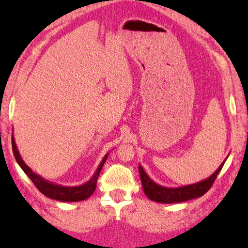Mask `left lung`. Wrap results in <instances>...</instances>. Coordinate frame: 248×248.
<instances>
[{
    "label": "left lung",
    "instance_id": "1",
    "mask_svg": "<svg viewBox=\"0 0 248 248\" xmlns=\"http://www.w3.org/2000/svg\"><path fill=\"white\" fill-rule=\"evenodd\" d=\"M224 162L225 160L221 163L218 170H217L210 177H208V179L202 182H198V183L182 186V187L176 188H168L155 184V182L151 181L150 177L146 174V172L144 171V169L141 168V166H140L138 170H140L142 188H144V192L147 197L151 199V201L157 202L175 203L201 197L203 194H206L208 190L210 189L212 184L215 183L217 176H218L219 172L221 171V169H222Z\"/></svg>",
    "mask_w": 248,
    "mask_h": 248
}]
</instances>
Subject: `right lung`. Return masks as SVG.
<instances>
[{"label":"right lung","mask_w":248,"mask_h":248,"mask_svg":"<svg viewBox=\"0 0 248 248\" xmlns=\"http://www.w3.org/2000/svg\"><path fill=\"white\" fill-rule=\"evenodd\" d=\"M12 147H13V154L15 155L16 161L18 162L20 168L23 169L24 172L28 175L29 179L31 180L34 186L40 190V193H42L46 197L55 199V201H60V202H80L89 198L95 190V186H97V180L100 174V171H101L103 164L108 158V155H107L106 157L103 158L101 163H100V166L98 167L97 171H95L94 175L93 176V179L87 182L86 184H82L80 186H75V187H64V186L49 183L47 181L43 180L41 176H39L36 174V173H33L31 169H30L27 164L23 161V159H21L18 150H17L14 137L13 136H12Z\"/></svg>","instance_id":"add662e5"}]
</instances>
